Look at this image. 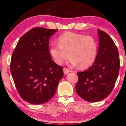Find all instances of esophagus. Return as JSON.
<instances>
[{"instance_id": "obj_1", "label": "esophagus", "mask_w": 126, "mask_h": 126, "mask_svg": "<svg viewBox=\"0 0 126 126\" xmlns=\"http://www.w3.org/2000/svg\"><path fill=\"white\" fill-rule=\"evenodd\" d=\"M69 71H70V70L67 68H63V72H64V74H67L68 73H69Z\"/></svg>"}]
</instances>
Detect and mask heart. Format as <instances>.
Listing matches in <instances>:
<instances>
[{
	"label": "heart",
	"instance_id": "1",
	"mask_svg": "<svg viewBox=\"0 0 126 126\" xmlns=\"http://www.w3.org/2000/svg\"><path fill=\"white\" fill-rule=\"evenodd\" d=\"M58 40V44L53 43L50 48L51 56L57 64H63L69 54L72 64H79L80 68L85 69L96 59L97 42L91 35L68 32L59 36Z\"/></svg>",
	"mask_w": 126,
	"mask_h": 126
}]
</instances>
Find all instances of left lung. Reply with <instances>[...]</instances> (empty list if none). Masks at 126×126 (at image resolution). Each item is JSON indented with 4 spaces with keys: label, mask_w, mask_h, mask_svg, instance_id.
Wrapping results in <instances>:
<instances>
[{
    "label": "left lung",
    "mask_w": 126,
    "mask_h": 126,
    "mask_svg": "<svg viewBox=\"0 0 126 126\" xmlns=\"http://www.w3.org/2000/svg\"><path fill=\"white\" fill-rule=\"evenodd\" d=\"M99 48L92 65L78 72L77 94L91 102L100 101L111 93L118 77L120 62L118 49L107 33L98 29Z\"/></svg>",
    "instance_id": "left-lung-1"
}]
</instances>
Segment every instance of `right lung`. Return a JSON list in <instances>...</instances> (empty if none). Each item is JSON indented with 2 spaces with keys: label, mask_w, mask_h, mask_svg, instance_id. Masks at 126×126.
<instances>
[{
  "label": "right lung",
  "mask_w": 126,
  "mask_h": 126,
  "mask_svg": "<svg viewBox=\"0 0 126 126\" xmlns=\"http://www.w3.org/2000/svg\"><path fill=\"white\" fill-rule=\"evenodd\" d=\"M58 29L37 27L24 34L10 62L14 84L22 99L32 104L45 103L53 97L63 69L51 58L49 40Z\"/></svg>",
  "instance_id": "add662e5"
}]
</instances>
